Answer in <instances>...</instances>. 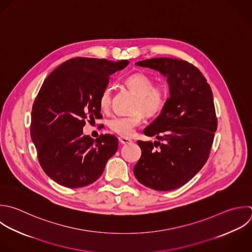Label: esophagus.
I'll return each instance as SVG.
<instances>
[{
  "mask_svg": "<svg viewBox=\"0 0 252 252\" xmlns=\"http://www.w3.org/2000/svg\"><path fill=\"white\" fill-rule=\"evenodd\" d=\"M119 142L121 144H130V143H132V140L129 138H126V137H120Z\"/></svg>",
  "mask_w": 252,
  "mask_h": 252,
  "instance_id": "1",
  "label": "esophagus"
}]
</instances>
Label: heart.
<instances>
[{"label":"heart","mask_w":252,"mask_h":252,"mask_svg":"<svg viewBox=\"0 0 252 252\" xmlns=\"http://www.w3.org/2000/svg\"><path fill=\"white\" fill-rule=\"evenodd\" d=\"M125 84L137 94L134 106V111L137 112L127 116H113L108 120L107 125L113 133L121 137H131L136 128L143 123L144 113L148 116H156L164 109L167 102V91L162 85H155L153 78L142 72L129 75L125 79ZM111 99L112 89L106 86L98 97V106L101 111L109 110Z\"/></svg>","instance_id":"1"}]
</instances>
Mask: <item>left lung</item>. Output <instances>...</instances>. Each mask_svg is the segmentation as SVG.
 Listing matches in <instances>:
<instances>
[{
	"instance_id": "left-lung-1",
	"label": "left lung",
	"mask_w": 252,
	"mask_h": 252,
	"mask_svg": "<svg viewBox=\"0 0 252 252\" xmlns=\"http://www.w3.org/2000/svg\"><path fill=\"white\" fill-rule=\"evenodd\" d=\"M166 76L170 96L160 115L144 130L158 141H138L142 156L134 174L143 185L169 191L187 183L210 156L218 119L212 90L194 65L153 58L136 63Z\"/></svg>"
}]
</instances>
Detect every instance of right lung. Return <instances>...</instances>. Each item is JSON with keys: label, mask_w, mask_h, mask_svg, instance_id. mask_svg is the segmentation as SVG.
Segmentation results:
<instances>
[{"label": "right lung", "mask_w": 252, "mask_h": 252, "mask_svg": "<svg viewBox=\"0 0 252 252\" xmlns=\"http://www.w3.org/2000/svg\"><path fill=\"white\" fill-rule=\"evenodd\" d=\"M118 62L76 57L45 79L32 105L31 136L44 172L55 182L79 188L94 183L118 149V139L83 136L86 122L102 117L98 106L110 75L126 67Z\"/></svg>", "instance_id": "1"}]
</instances>
